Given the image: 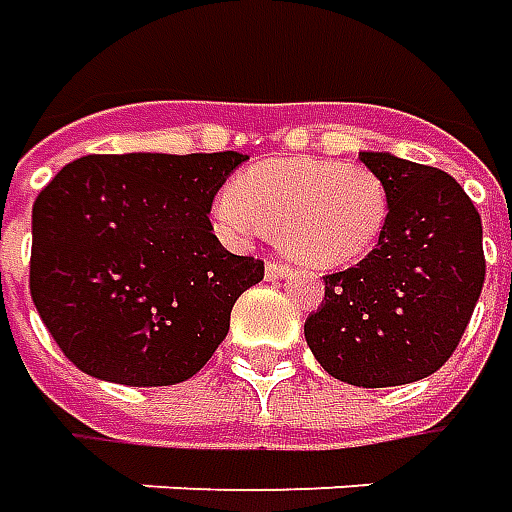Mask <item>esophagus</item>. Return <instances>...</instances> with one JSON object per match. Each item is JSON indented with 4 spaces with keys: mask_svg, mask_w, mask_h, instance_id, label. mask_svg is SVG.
Instances as JSON below:
<instances>
[{
    "mask_svg": "<svg viewBox=\"0 0 512 512\" xmlns=\"http://www.w3.org/2000/svg\"><path fill=\"white\" fill-rule=\"evenodd\" d=\"M288 274V266H282V263H274V260H268L266 263V280H280Z\"/></svg>",
    "mask_w": 512,
    "mask_h": 512,
    "instance_id": "1",
    "label": "esophagus"
}]
</instances>
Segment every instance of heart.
I'll use <instances>...</instances> for the list:
<instances>
[{"label":"heart","mask_w":512,"mask_h":512,"mask_svg":"<svg viewBox=\"0 0 512 512\" xmlns=\"http://www.w3.org/2000/svg\"><path fill=\"white\" fill-rule=\"evenodd\" d=\"M391 196L380 174L335 157H277L257 163L216 199L213 219L235 244L271 232L299 266H352L377 246Z\"/></svg>","instance_id":"b5f03b06"}]
</instances>
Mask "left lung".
I'll return each instance as SVG.
<instances>
[{
  "label": "left lung",
  "instance_id": "obj_1",
  "mask_svg": "<svg viewBox=\"0 0 512 512\" xmlns=\"http://www.w3.org/2000/svg\"><path fill=\"white\" fill-rule=\"evenodd\" d=\"M388 185V224L357 266L324 277L305 321L321 368L357 388L424 380L452 357L485 282L482 221L446 171L360 152Z\"/></svg>",
  "mask_w": 512,
  "mask_h": 512
}]
</instances>
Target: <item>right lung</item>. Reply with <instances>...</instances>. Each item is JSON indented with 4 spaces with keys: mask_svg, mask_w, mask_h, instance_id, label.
I'll return each mask as SVG.
<instances>
[{
    "mask_svg": "<svg viewBox=\"0 0 512 512\" xmlns=\"http://www.w3.org/2000/svg\"><path fill=\"white\" fill-rule=\"evenodd\" d=\"M246 155H88L32 205L30 293L63 355L96 380L194 377L263 263L227 252L207 219Z\"/></svg>",
    "mask_w": 512,
    "mask_h": 512,
    "instance_id": "1",
    "label": "right lung"
}]
</instances>
